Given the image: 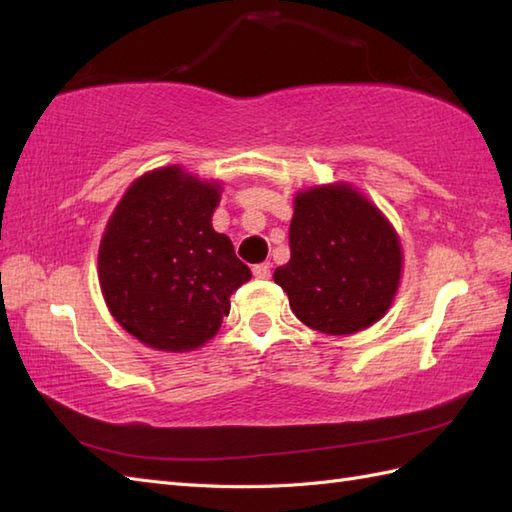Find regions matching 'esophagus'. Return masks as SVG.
<instances>
[{"instance_id":"1","label":"esophagus","mask_w":512,"mask_h":512,"mask_svg":"<svg viewBox=\"0 0 512 512\" xmlns=\"http://www.w3.org/2000/svg\"><path fill=\"white\" fill-rule=\"evenodd\" d=\"M253 275L257 279H268L270 277V264H257V266H253Z\"/></svg>"}]
</instances>
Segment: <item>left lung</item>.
Wrapping results in <instances>:
<instances>
[{"instance_id":"8db88e82","label":"left lung","mask_w":512,"mask_h":512,"mask_svg":"<svg viewBox=\"0 0 512 512\" xmlns=\"http://www.w3.org/2000/svg\"><path fill=\"white\" fill-rule=\"evenodd\" d=\"M400 268L394 226L365 195L336 182L297 193L290 262L273 279L299 321L341 336L383 317L396 297Z\"/></svg>"}]
</instances>
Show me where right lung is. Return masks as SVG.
I'll list each match as a JSON object with an SVG mask.
<instances>
[{"mask_svg": "<svg viewBox=\"0 0 512 512\" xmlns=\"http://www.w3.org/2000/svg\"><path fill=\"white\" fill-rule=\"evenodd\" d=\"M222 187L178 165L140 176L118 202L99 248L107 308L154 350L191 352L217 334L250 279L211 217Z\"/></svg>", "mask_w": 512, "mask_h": 512, "instance_id": "right-lung-1", "label": "right lung"}]
</instances>
